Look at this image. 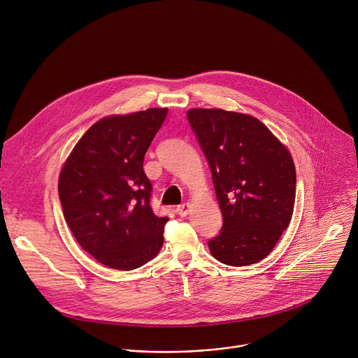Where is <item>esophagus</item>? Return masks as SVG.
Wrapping results in <instances>:
<instances>
[{
    "label": "esophagus",
    "mask_w": 358,
    "mask_h": 358,
    "mask_svg": "<svg viewBox=\"0 0 358 358\" xmlns=\"http://www.w3.org/2000/svg\"><path fill=\"white\" fill-rule=\"evenodd\" d=\"M189 208H191V204L189 203H182L180 206L176 207V213L180 215V217H185L188 213H189Z\"/></svg>",
    "instance_id": "obj_1"
}]
</instances>
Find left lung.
<instances>
[{
	"mask_svg": "<svg viewBox=\"0 0 358 358\" xmlns=\"http://www.w3.org/2000/svg\"><path fill=\"white\" fill-rule=\"evenodd\" d=\"M187 118L208 162L224 224L208 241L231 266L262 261L289 225L296 174L288 150L261 120L220 108H192Z\"/></svg>",
	"mask_w": 358,
	"mask_h": 358,
	"instance_id": "1",
	"label": "left lung"
}]
</instances>
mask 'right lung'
<instances>
[{
	"instance_id": "obj_1",
	"label": "right lung",
	"mask_w": 358,
	"mask_h": 358,
	"mask_svg": "<svg viewBox=\"0 0 358 358\" xmlns=\"http://www.w3.org/2000/svg\"><path fill=\"white\" fill-rule=\"evenodd\" d=\"M167 115L148 108L96 122L77 143L59 176L64 218L80 247L120 271L154 259L167 217L154 214L144 155Z\"/></svg>"
}]
</instances>
